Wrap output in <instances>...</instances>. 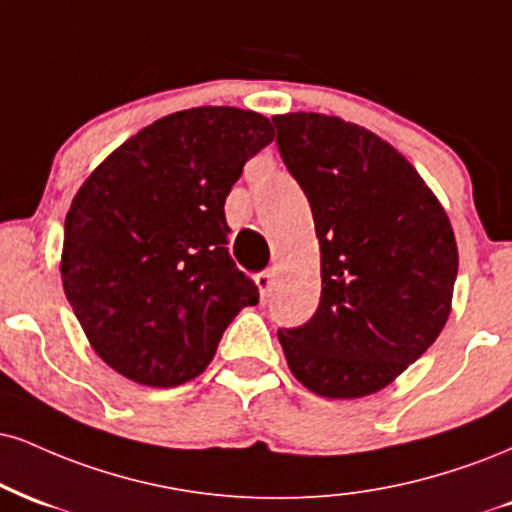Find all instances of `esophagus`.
Here are the masks:
<instances>
[{"mask_svg":"<svg viewBox=\"0 0 512 512\" xmlns=\"http://www.w3.org/2000/svg\"><path fill=\"white\" fill-rule=\"evenodd\" d=\"M255 283H257V288H260L262 300H264V298H267V295H269V291H272L274 274H272V272H262V274H257V276H255Z\"/></svg>","mask_w":512,"mask_h":512,"instance_id":"1","label":"esophagus"}]
</instances>
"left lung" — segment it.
Listing matches in <instances>:
<instances>
[{"mask_svg":"<svg viewBox=\"0 0 512 512\" xmlns=\"http://www.w3.org/2000/svg\"><path fill=\"white\" fill-rule=\"evenodd\" d=\"M272 121L322 252L315 317L279 331L288 369L322 398L372 396L427 353L448 322L458 276L451 219L377 133L312 112Z\"/></svg>","mask_w":512,"mask_h":512,"instance_id":"obj_1","label":"left lung"}]
</instances>
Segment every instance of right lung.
<instances>
[{
    "instance_id": "add662e5",
    "label": "right lung",
    "mask_w": 512,
    "mask_h": 512,
    "mask_svg": "<svg viewBox=\"0 0 512 512\" xmlns=\"http://www.w3.org/2000/svg\"><path fill=\"white\" fill-rule=\"evenodd\" d=\"M274 140L267 116L195 107L116 147L73 197L61 283L92 350L121 377L171 389L202 374L257 286L224 217L243 164Z\"/></svg>"
}]
</instances>
